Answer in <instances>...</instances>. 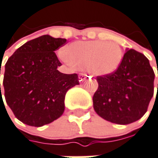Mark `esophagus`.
<instances>
[{
  "instance_id": "esophagus-1",
  "label": "esophagus",
  "mask_w": 158,
  "mask_h": 158,
  "mask_svg": "<svg viewBox=\"0 0 158 158\" xmlns=\"http://www.w3.org/2000/svg\"><path fill=\"white\" fill-rule=\"evenodd\" d=\"M79 81H80V82H83V81H85V79H86L87 75H86L85 73H79Z\"/></svg>"
}]
</instances>
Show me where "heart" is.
<instances>
[{
  "instance_id": "obj_1",
  "label": "heart",
  "mask_w": 158,
  "mask_h": 158,
  "mask_svg": "<svg viewBox=\"0 0 158 158\" xmlns=\"http://www.w3.org/2000/svg\"><path fill=\"white\" fill-rule=\"evenodd\" d=\"M64 61L97 75L114 73L121 65L123 52L119 44L104 41H79L69 44L62 55Z\"/></svg>"
}]
</instances>
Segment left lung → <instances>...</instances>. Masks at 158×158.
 Here are the masks:
<instances>
[{"label":"left lung","instance_id":"8db88e82","mask_svg":"<svg viewBox=\"0 0 158 158\" xmlns=\"http://www.w3.org/2000/svg\"><path fill=\"white\" fill-rule=\"evenodd\" d=\"M154 78L148 58L134 49L127 50L114 73L96 77L99 87L93 96L94 110L112 123L138 121L153 96Z\"/></svg>","mask_w":158,"mask_h":158}]
</instances>
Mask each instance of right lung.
I'll use <instances>...</instances> for the list:
<instances>
[{
  "label": "right lung",
  "mask_w": 158,
  "mask_h": 158,
  "mask_svg": "<svg viewBox=\"0 0 158 158\" xmlns=\"http://www.w3.org/2000/svg\"><path fill=\"white\" fill-rule=\"evenodd\" d=\"M66 43L64 38L43 35L23 44L8 58L2 90L6 104L23 123L39 127L57 120L64 111L67 91L79 85L77 73L57 69L62 64L54 51ZM2 93L0 84L1 100Z\"/></svg>",
  "instance_id": "right-lung-1"
}]
</instances>
